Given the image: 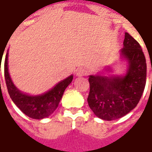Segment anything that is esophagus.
<instances>
[{"label":"esophagus","instance_id":"obj_1","mask_svg":"<svg viewBox=\"0 0 152 152\" xmlns=\"http://www.w3.org/2000/svg\"><path fill=\"white\" fill-rule=\"evenodd\" d=\"M86 73H87V71L85 70V68H82V67H80V68L76 70V76H78V77L85 76V75H86Z\"/></svg>","mask_w":152,"mask_h":152}]
</instances>
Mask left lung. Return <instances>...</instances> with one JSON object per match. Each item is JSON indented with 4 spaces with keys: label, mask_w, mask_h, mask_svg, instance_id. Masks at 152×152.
Wrapping results in <instances>:
<instances>
[{
    "label": "left lung",
    "mask_w": 152,
    "mask_h": 152,
    "mask_svg": "<svg viewBox=\"0 0 152 152\" xmlns=\"http://www.w3.org/2000/svg\"><path fill=\"white\" fill-rule=\"evenodd\" d=\"M122 56L128 60L125 76L91 75L89 107L103 120L120 118L137 106L146 82V61L141 46L125 33Z\"/></svg>",
    "instance_id": "left-lung-1"
}]
</instances>
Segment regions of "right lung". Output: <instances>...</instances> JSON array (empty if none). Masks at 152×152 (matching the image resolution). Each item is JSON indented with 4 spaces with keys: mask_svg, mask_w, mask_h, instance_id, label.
Masks as SVG:
<instances>
[{
    "mask_svg": "<svg viewBox=\"0 0 152 152\" xmlns=\"http://www.w3.org/2000/svg\"><path fill=\"white\" fill-rule=\"evenodd\" d=\"M7 57L8 53H7L5 58L4 74L9 96L12 102L23 113L31 118L42 119L49 117L58 107L64 91L73 80V75L59 82L54 88L43 95L35 96H28L21 92L13 85L8 73Z\"/></svg>",
    "mask_w": 152,
    "mask_h": 152,
    "instance_id": "1",
    "label": "right lung"
}]
</instances>
